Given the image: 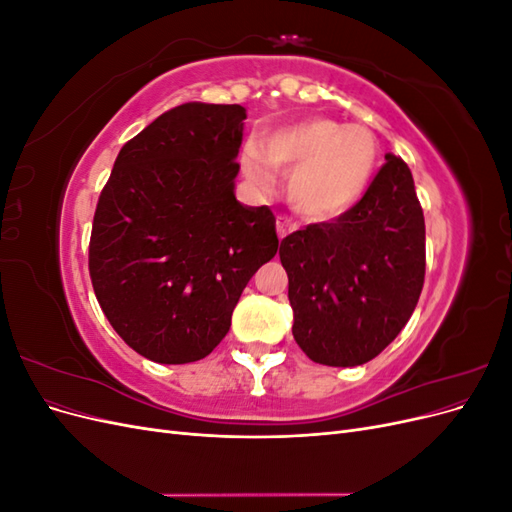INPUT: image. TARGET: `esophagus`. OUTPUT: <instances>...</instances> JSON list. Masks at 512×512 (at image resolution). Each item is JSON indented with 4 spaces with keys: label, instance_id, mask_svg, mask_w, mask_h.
I'll list each match as a JSON object with an SVG mask.
<instances>
[{
    "label": "esophagus",
    "instance_id": "34e87169",
    "mask_svg": "<svg viewBox=\"0 0 512 512\" xmlns=\"http://www.w3.org/2000/svg\"><path fill=\"white\" fill-rule=\"evenodd\" d=\"M275 230H277V237L284 239V237H288V235H290V232L297 230V226H294L288 218H284V215H277V220H275Z\"/></svg>",
    "mask_w": 512,
    "mask_h": 512
}]
</instances>
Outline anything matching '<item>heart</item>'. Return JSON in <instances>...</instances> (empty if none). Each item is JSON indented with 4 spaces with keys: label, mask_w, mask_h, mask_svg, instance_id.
Returning a JSON list of instances; mask_svg holds the SVG:
<instances>
[{
    "label": "heart",
    "mask_w": 512,
    "mask_h": 512,
    "mask_svg": "<svg viewBox=\"0 0 512 512\" xmlns=\"http://www.w3.org/2000/svg\"><path fill=\"white\" fill-rule=\"evenodd\" d=\"M378 138L363 126L305 119L260 138L243 151V175L258 190H271L275 173L286 175V198L301 218L327 224L361 203L374 181Z\"/></svg>",
    "instance_id": "heart-1"
}]
</instances>
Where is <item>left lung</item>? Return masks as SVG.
I'll return each mask as SVG.
<instances>
[{"mask_svg": "<svg viewBox=\"0 0 512 512\" xmlns=\"http://www.w3.org/2000/svg\"><path fill=\"white\" fill-rule=\"evenodd\" d=\"M386 164L344 218L282 239L292 335L320 365L354 367L406 327L425 282V218L408 164Z\"/></svg>", "mask_w": 512, "mask_h": 512, "instance_id": "obj_1", "label": "left lung"}]
</instances>
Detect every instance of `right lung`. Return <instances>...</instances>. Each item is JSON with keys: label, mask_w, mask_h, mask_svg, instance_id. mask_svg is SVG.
Wrapping results in <instances>:
<instances>
[{"label": "right lung", "mask_w": 512, "mask_h": 512, "mask_svg": "<svg viewBox=\"0 0 512 512\" xmlns=\"http://www.w3.org/2000/svg\"><path fill=\"white\" fill-rule=\"evenodd\" d=\"M245 108L188 102L121 147L100 194L89 275L113 329L145 359H205L252 275L277 254L275 215L235 196Z\"/></svg>", "instance_id": "1"}]
</instances>
